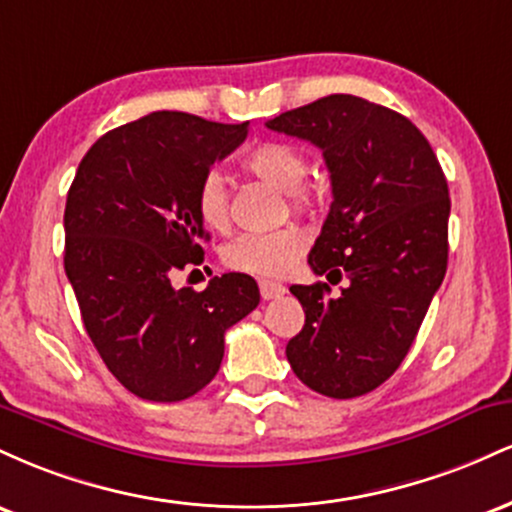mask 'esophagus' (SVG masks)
Here are the masks:
<instances>
[{"label":"esophagus","instance_id":"esophagus-1","mask_svg":"<svg viewBox=\"0 0 512 512\" xmlns=\"http://www.w3.org/2000/svg\"><path fill=\"white\" fill-rule=\"evenodd\" d=\"M260 293L264 301H272V298L284 296L286 286L279 284V281H260Z\"/></svg>","mask_w":512,"mask_h":512}]
</instances>
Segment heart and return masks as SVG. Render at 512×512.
I'll list each match as a JSON object with an SVG mask.
<instances>
[{
    "mask_svg": "<svg viewBox=\"0 0 512 512\" xmlns=\"http://www.w3.org/2000/svg\"><path fill=\"white\" fill-rule=\"evenodd\" d=\"M243 168L257 180L284 192L296 214H313L320 207L322 192L308 175V158L298 146L286 142H264L243 158ZM195 214L209 231L228 226V192L219 170H207L197 182ZM308 250V236L296 226H284L269 233H245L226 245L223 262L238 272L255 276H284L293 269L298 257Z\"/></svg>",
    "mask_w": 512,
    "mask_h": 512,
    "instance_id": "1",
    "label": "heart"
}]
</instances>
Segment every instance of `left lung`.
Here are the masks:
<instances>
[{"mask_svg": "<svg viewBox=\"0 0 512 512\" xmlns=\"http://www.w3.org/2000/svg\"><path fill=\"white\" fill-rule=\"evenodd\" d=\"M322 151L332 207L308 255L330 286H291L305 310L286 344L293 373L325 397L383 385L414 344L448 269V180L404 115L334 93L267 122Z\"/></svg>", "mask_w": 512, "mask_h": 512, "instance_id": "1", "label": "left lung"}]
</instances>
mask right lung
<instances>
[{
  "mask_svg": "<svg viewBox=\"0 0 512 512\" xmlns=\"http://www.w3.org/2000/svg\"><path fill=\"white\" fill-rule=\"evenodd\" d=\"M248 122L161 110L103 134L81 158L64 207V272L110 373L132 395L180 402L219 373L223 334L260 303L248 274L175 289L209 238L197 182L238 149Z\"/></svg>",
  "mask_w": 512,
  "mask_h": 512,
  "instance_id": "obj_1",
  "label": "right lung"
}]
</instances>
